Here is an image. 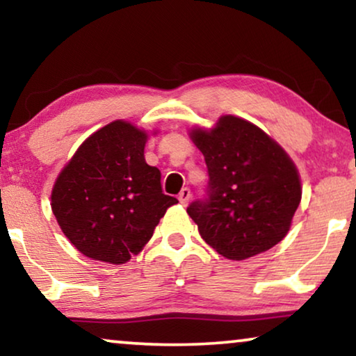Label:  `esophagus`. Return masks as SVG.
I'll use <instances>...</instances> for the list:
<instances>
[{
  "label": "esophagus",
  "instance_id": "34e87169",
  "mask_svg": "<svg viewBox=\"0 0 356 356\" xmlns=\"http://www.w3.org/2000/svg\"><path fill=\"white\" fill-rule=\"evenodd\" d=\"M191 197H192L191 188H188V187H184L182 191H181V193H179V202H181L182 205H187L188 200H191Z\"/></svg>",
  "mask_w": 356,
  "mask_h": 356
}]
</instances>
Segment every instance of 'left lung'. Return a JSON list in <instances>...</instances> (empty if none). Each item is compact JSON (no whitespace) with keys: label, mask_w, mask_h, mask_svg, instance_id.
Masks as SVG:
<instances>
[{"label":"left lung","mask_w":356,"mask_h":356,"mask_svg":"<svg viewBox=\"0 0 356 356\" xmlns=\"http://www.w3.org/2000/svg\"><path fill=\"white\" fill-rule=\"evenodd\" d=\"M191 138L210 177L207 197L187 208L205 243L231 260L280 243L301 202L300 174L285 149L234 115H222L211 130H192Z\"/></svg>","instance_id":"8db88e82"}]
</instances>
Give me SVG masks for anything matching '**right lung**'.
I'll return each instance as SVG.
<instances>
[{
    "label": "right lung",
    "instance_id": "right-lung-1",
    "mask_svg": "<svg viewBox=\"0 0 356 356\" xmlns=\"http://www.w3.org/2000/svg\"><path fill=\"white\" fill-rule=\"evenodd\" d=\"M146 131L129 122L108 123L84 140L56 177L51 211L89 259L129 262L177 203L163 193L159 169L146 164Z\"/></svg>",
    "mask_w": 356,
    "mask_h": 356
}]
</instances>
